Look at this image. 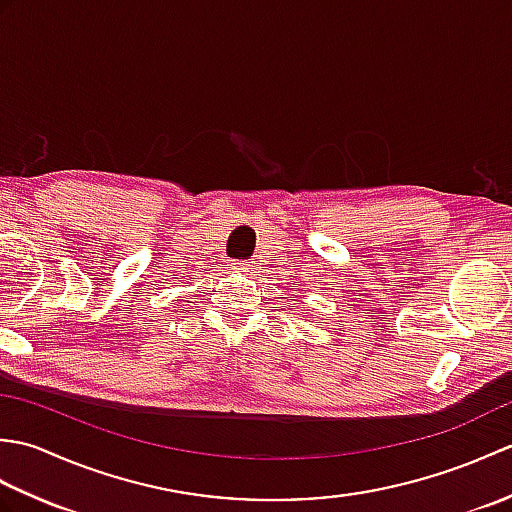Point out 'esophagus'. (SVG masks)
Returning <instances> with one entry per match:
<instances>
[{
	"instance_id": "1",
	"label": "esophagus",
	"mask_w": 512,
	"mask_h": 512,
	"mask_svg": "<svg viewBox=\"0 0 512 512\" xmlns=\"http://www.w3.org/2000/svg\"><path fill=\"white\" fill-rule=\"evenodd\" d=\"M233 268L242 270V273H250V268H253V266H250V262H237V264H233Z\"/></svg>"
}]
</instances>
